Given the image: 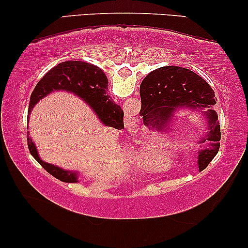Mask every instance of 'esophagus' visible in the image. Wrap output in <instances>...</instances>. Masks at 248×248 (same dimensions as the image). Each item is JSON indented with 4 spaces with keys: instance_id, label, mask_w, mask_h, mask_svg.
Masks as SVG:
<instances>
[{
    "instance_id": "1",
    "label": "esophagus",
    "mask_w": 248,
    "mask_h": 248,
    "mask_svg": "<svg viewBox=\"0 0 248 248\" xmlns=\"http://www.w3.org/2000/svg\"><path fill=\"white\" fill-rule=\"evenodd\" d=\"M126 126L128 127V128H132V130H133V128H135L138 126V121L135 120V117H130L127 120V123H126Z\"/></svg>"
}]
</instances>
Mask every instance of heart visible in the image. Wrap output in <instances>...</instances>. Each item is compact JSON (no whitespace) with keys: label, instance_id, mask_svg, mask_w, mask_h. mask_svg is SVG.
<instances>
[{"label":"heart","instance_id":"obj_1","mask_svg":"<svg viewBox=\"0 0 248 248\" xmlns=\"http://www.w3.org/2000/svg\"><path fill=\"white\" fill-rule=\"evenodd\" d=\"M162 144H164V140H162L161 138L154 139V140L147 142V144L139 151L140 157L143 159L147 164L150 165L154 170H160V169L164 168L165 166L162 165V162H160V160H159V157H168V155L171 154L170 147L166 145V147L161 148Z\"/></svg>","mask_w":248,"mask_h":248}]
</instances>
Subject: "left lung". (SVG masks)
Returning a JSON list of instances; mask_svg holds the SVG:
<instances>
[{
  "label": "left lung",
  "instance_id": "1",
  "mask_svg": "<svg viewBox=\"0 0 248 248\" xmlns=\"http://www.w3.org/2000/svg\"><path fill=\"white\" fill-rule=\"evenodd\" d=\"M140 96L143 124L152 130H160L170 123L176 107L211 108L217 103L215 91L209 83L193 71L181 66L159 67L149 73L141 83ZM204 114L209 118L210 130L206 140L212 142L209 149L200 151V170L208 167L218 154L221 137L216 111L209 109Z\"/></svg>",
  "mask_w": 248,
  "mask_h": 248
}]
</instances>
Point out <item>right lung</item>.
Listing matches in <instances>:
<instances>
[{
  "label": "right lung",
  "mask_w": 248,
  "mask_h": 248,
  "mask_svg": "<svg viewBox=\"0 0 248 248\" xmlns=\"http://www.w3.org/2000/svg\"><path fill=\"white\" fill-rule=\"evenodd\" d=\"M54 90H66L76 93L81 99L89 104L103 124L123 130L124 113L122 108L109 99L107 94L108 79L106 74L98 66L82 61H66L54 66L44 76L30 96L28 113L39 101ZM30 155L43 166L47 172L65 183H77V172H70L57 166L47 164L39 158L36 145L27 134Z\"/></svg>",
  "instance_id": "right-lung-1"
}]
</instances>
